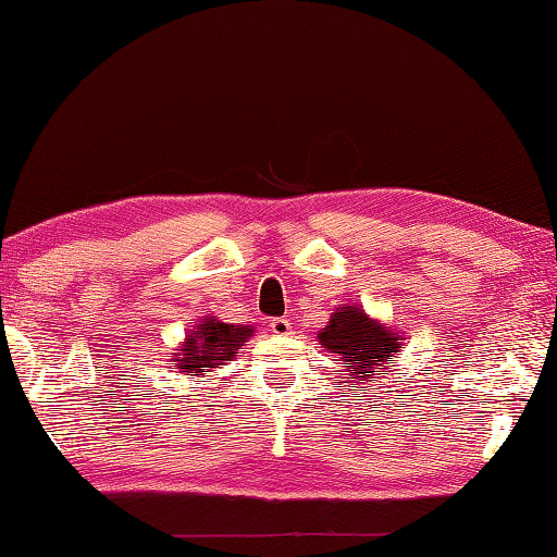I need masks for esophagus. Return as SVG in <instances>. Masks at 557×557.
Here are the masks:
<instances>
[{"instance_id":"esophagus-1","label":"esophagus","mask_w":557,"mask_h":557,"mask_svg":"<svg viewBox=\"0 0 557 557\" xmlns=\"http://www.w3.org/2000/svg\"><path fill=\"white\" fill-rule=\"evenodd\" d=\"M270 329H272V332H275L277 336H287V334H292V324H289V319H285V317L272 319V322H270Z\"/></svg>"}]
</instances>
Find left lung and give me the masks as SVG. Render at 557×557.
I'll list each match as a JSON object with an SVG mask.
<instances>
[{"mask_svg": "<svg viewBox=\"0 0 557 557\" xmlns=\"http://www.w3.org/2000/svg\"><path fill=\"white\" fill-rule=\"evenodd\" d=\"M329 354L344 363V383L356 388L369 379H381V366L403 348V336L371 319L356 305L336 307L329 324L317 334Z\"/></svg>", "mask_w": 557, "mask_h": 557, "instance_id": "8db88e82", "label": "left lung"}]
</instances>
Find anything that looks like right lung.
<instances>
[{"instance_id":"add662e5","label":"right lung","mask_w":557,"mask_h":557,"mask_svg":"<svg viewBox=\"0 0 557 557\" xmlns=\"http://www.w3.org/2000/svg\"><path fill=\"white\" fill-rule=\"evenodd\" d=\"M256 329L243 324H225L215 317H206L203 322L194 329L191 334L182 342V348H176L172 361L176 369H182L186 375H201L213 369H221L225 361H233L238 348L248 342Z\"/></svg>"}]
</instances>
